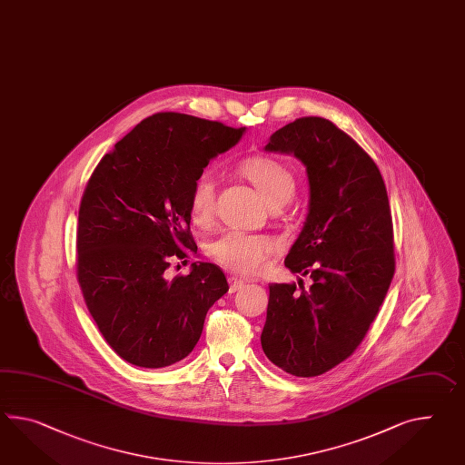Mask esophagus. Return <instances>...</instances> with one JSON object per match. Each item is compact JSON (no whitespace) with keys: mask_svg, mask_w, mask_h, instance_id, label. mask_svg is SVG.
<instances>
[{"mask_svg":"<svg viewBox=\"0 0 465 465\" xmlns=\"http://www.w3.org/2000/svg\"><path fill=\"white\" fill-rule=\"evenodd\" d=\"M228 283H230V292H237L245 285V282L242 279H237V277H230Z\"/></svg>","mask_w":465,"mask_h":465,"instance_id":"34e87169","label":"esophagus"}]
</instances>
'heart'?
Segmentation results:
<instances>
[{
    "mask_svg": "<svg viewBox=\"0 0 465 465\" xmlns=\"http://www.w3.org/2000/svg\"><path fill=\"white\" fill-rule=\"evenodd\" d=\"M242 174L249 180L269 206H282L292 200L297 190V176L279 159L257 156L242 163ZM215 180L202 174L192 190L190 213L193 222L203 225L213 213ZM275 242L263 235L245 232H227L210 245V255L222 267L242 275H253L265 269L269 257L275 252Z\"/></svg>",
    "mask_w": 465,
    "mask_h": 465,
    "instance_id": "heart-1",
    "label": "heart"
}]
</instances>
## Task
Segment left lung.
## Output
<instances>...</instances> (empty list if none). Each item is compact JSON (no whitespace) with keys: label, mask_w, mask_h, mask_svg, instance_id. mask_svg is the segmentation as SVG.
Returning <instances> with one entry per match:
<instances>
[{"label":"left lung","mask_w":465,"mask_h":465,"mask_svg":"<svg viewBox=\"0 0 465 465\" xmlns=\"http://www.w3.org/2000/svg\"><path fill=\"white\" fill-rule=\"evenodd\" d=\"M263 149L306 166V222L283 263L312 285H269L262 350L285 373L319 376L358 348L393 279L385 182L373 159L322 117L283 125Z\"/></svg>","instance_id":"1"}]
</instances>
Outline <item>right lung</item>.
Returning <instances> with one entry per match:
<instances>
[{"label": "right lung", "instance_id": "1", "mask_svg": "<svg viewBox=\"0 0 465 465\" xmlns=\"http://www.w3.org/2000/svg\"><path fill=\"white\" fill-rule=\"evenodd\" d=\"M188 114L144 119L92 173L79 210L77 275L104 340L141 368L182 361L208 309L228 292L225 273L194 262L168 279L171 259L196 252L190 198L212 159L245 134Z\"/></svg>", "mask_w": 465, "mask_h": 465}]
</instances>
